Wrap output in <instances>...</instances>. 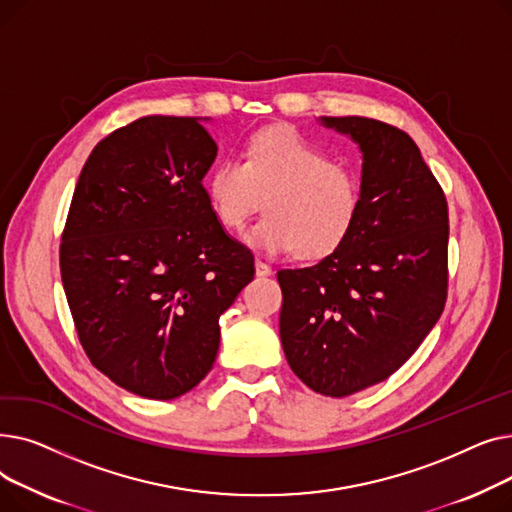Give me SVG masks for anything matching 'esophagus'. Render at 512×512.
Listing matches in <instances>:
<instances>
[{
    "mask_svg": "<svg viewBox=\"0 0 512 512\" xmlns=\"http://www.w3.org/2000/svg\"><path fill=\"white\" fill-rule=\"evenodd\" d=\"M255 274L261 276V278H263V276H270V274H272V267L267 265V263H263L261 259H257V261H255Z\"/></svg>",
    "mask_w": 512,
    "mask_h": 512,
    "instance_id": "esophagus-1",
    "label": "esophagus"
}]
</instances>
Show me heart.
I'll return each mask as SVG.
<instances>
[{
    "label": "heart",
    "mask_w": 512,
    "mask_h": 512,
    "mask_svg": "<svg viewBox=\"0 0 512 512\" xmlns=\"http://www.w3.org/2000/svg\"><path fill=\"white\" fill-rule=\"evenodd\" d=\"M205 191L228 230L245 228L263 201L267 215L245 240L261 253L297 251L301 259L334 253L355 228L361 207L355 170L330 161L324 149L288 126L257 132L242 161L224 157L207 176Z\"/></svg>",
    "instance_id": "b5f03b06"
}]
</instances>
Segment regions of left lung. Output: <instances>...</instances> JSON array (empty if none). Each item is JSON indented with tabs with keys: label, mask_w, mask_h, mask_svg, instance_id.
<instances>
[{
	"label": "left lung",
	"mask_w": 512,
	"mask_h": 512,
	"mask_svg": "<svg viewBox=\"0 0 512 512\" xmlns=\"http://www.w3.org/2000/svg\"><path fill=\"white\" fill-rule=\"evenodd\" d=\"M319 124L357 143L361 207L334 253L278 272L280 340L303 384L342 398L390 378L440 319L448 205L407 132L363 116Z\"/></svg>",
	"instance_id": "obj_1"
}]
</instances>
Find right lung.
<instances>
[{
  "mask_svg": "<svg viewBox=\"0 0 512 512\" xmlns=\"http://www.w3.org/2000/svg\"><path fill=\"white\" fill-rule=\"evenodd\" d=\"M203 122L145 116L97 143L62 234V284L87 357L153 400L205 378L220 315L255 274L209 207L203 178L218 145Z\"/></svg>",
  "mask_w": 512,
  "mask_h": 512,
  "instance_id": "obj_1",
  "label": "right lung"
}]
</instances>
